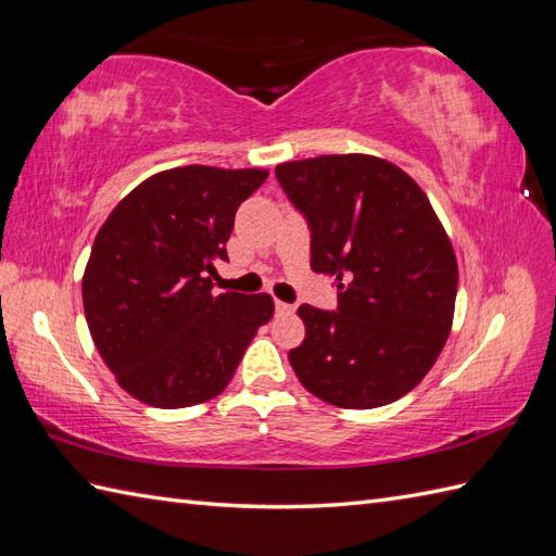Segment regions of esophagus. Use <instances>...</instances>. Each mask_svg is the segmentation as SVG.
<instances>
[{
    "mask_svg": "<svg viewBox=\"0 0 556 556\" xmlns=\"http://www.w3.org/2000/svg\"><path fill=\"white\" fill-rule=\"evenodd\" d=\"M275 308L279 315H289L293 313V305L291 303H285V301H275Z\"/></svg>",
    "mask_w": 556,
    "mask_h": 556,
    "instance_id": "1",
    "label": "esophagus"
}]
</instances>
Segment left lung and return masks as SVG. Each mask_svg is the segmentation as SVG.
Segmentation results:
<instances>
[{"label": "left lung", "mask_w": 556, "mask_h": 556, "mask_svg": "<svg viewBox=\"0 0 556 556\" xmlns=\"http://www.w3.org/2000/svg\"><path fill=\"white\" fill-rule=\"evenodd\" d=\"M277 179L311 227V267L337 279L339 308L303 303L293 372L339 408H377L430 372L454 323L458 265L428 195L375 155L277 164Z\"/></svg>", "instance_id": "left-lung-1"}]
</instances>
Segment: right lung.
Here are the masks:
<instances>
[{"instance_id": "obj_1", "label": "right lung", "mask_w": 556, "mask_h": 556, "mask_svg": "<svg viewBox=\"0 0 556 556\" xmlns=\"http://www.w3.org/2000/svg\"><path fill=\"white\" fill-rule=\"evenodd\" d=\"M267 169L188 164L138 184L96 236L83 271V311L102 361L124 392L157 408H186L224 392L269 293H217L236 210Z\"/></svg>"}]
</instances>
